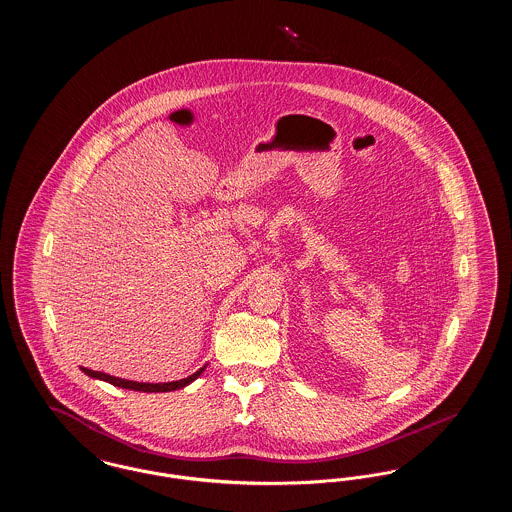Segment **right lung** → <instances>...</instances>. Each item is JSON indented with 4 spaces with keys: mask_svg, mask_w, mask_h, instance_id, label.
<instances>
[{
    "mask_svg": "<svg viewBox=\"0 0 512 512\" xmlns=\"http://www.w3.org/2000/svg\"><path fill=\"white\" fill-rule=\"evenodd\" d=\"M205 368H207V365L201 366V368H199L197 372H194L192 376L182 378V380H176V382H159V384H149V382H132V380H124V378H117V376H111V374H105V372H98V370H90V368L80 366V370H82L86 376L94 378V380L109 382L111 386H117V388H122V390L144 391V393H161V391L182 390V388L190 386L194 380H197V378L203 374V370H205Z\"/></svg>",
    "mask_w": 512,
    "mask_h": 512,
    "instance_id": "1",
    "label": "right lung"
}]
</instances>
